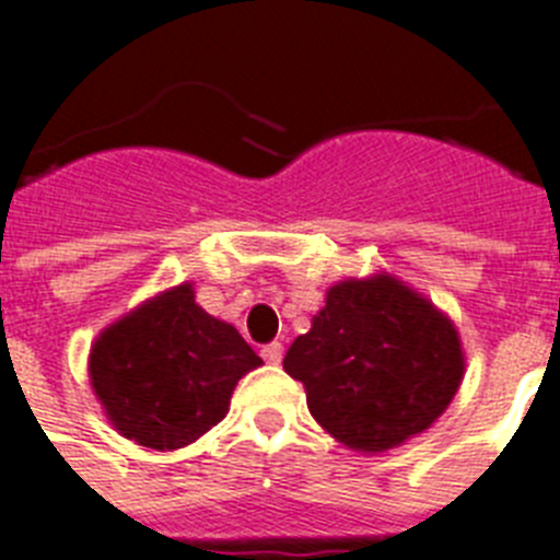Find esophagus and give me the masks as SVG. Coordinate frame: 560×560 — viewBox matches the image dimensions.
I'll use <instances>...</instances> for the list:
<instances>
[{
    "label": "esophagus",
    "mask_w": 560,
    "mask_h": 560,
    "mask_svg": "<svg viewBox=\"0 0 560 560\" xmlns=\"http://www.w3.org/2000/svg\"><path fill=\"white\" fill-rule=\"evenodd\" d=\"M260 357L269 362V365H280V360H283V346H280V342H269V346H262Z\"/></svg>",
    "instance_id": "34e87169"
}]
</instances>
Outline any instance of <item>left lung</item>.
I'll return each instance as SVG.
<instances>
[{
  "instance_id": "1",
  "label": "left lung",
  "mask_w": 560,
  "mask_h": 560,
  "mask_svg": "<svg viewBox=\"0 0 560 560\" xmlns=\"http://www.w3.org/2000/svg\"><path fill=\"white\" fill-rule=\"evenodd\" d=\"M312 417L357 453H385L442 417L465 380L453 319L388 271L326 291L283 360Z\"/></svg>"
}]
</instances>
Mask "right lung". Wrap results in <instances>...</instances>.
<instances>
[{
    "label": "right lung",
    "mask_w": 560,
    "mask_h": 560,
    "mask_svg": "<svg viewBox=\"0 0 560 560\" xmlns=\"http://www.w3.org/2000/svg\"><path fill=\"white\" fill-rule=\"evenodd\" d=\"M260 365L237 328L203 312L192 283H180L104 328L88 374L124 439L178 451L226 417L234 385Z\"/></svg>",
    "instance_id": "obj_1"
}]
</instances>
